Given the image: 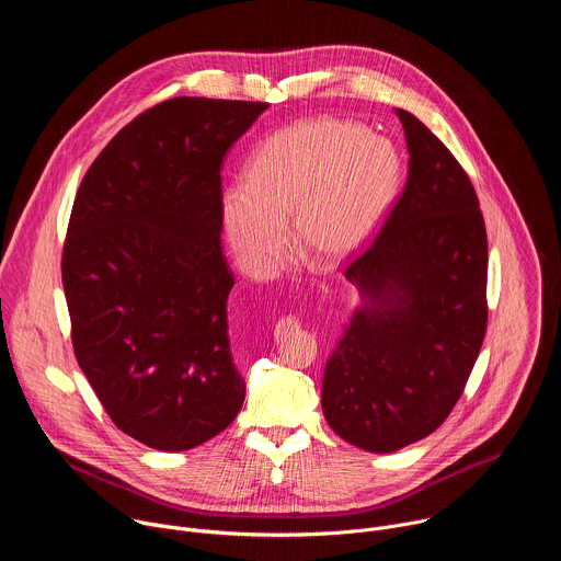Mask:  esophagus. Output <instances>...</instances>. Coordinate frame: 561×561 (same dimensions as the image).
Segmentation results:
<instances>
[{"label": "esophagus", "instance_id": "esophagus-1", "mask_svg": "<svg viewBox=\"0 0 561 561\" xmlns=\"http://www.w3.org/2000/svg\"><path fill=\"white\" fill-rule=\"evenodd\" d=\"M293 327H297V322H295V319H293V317H284V319H282V322L277 324V331H279V329H286V331H288V329H293Z\"/></svg>", "mask_w": 561, "mask_h": 561}]
</instances>
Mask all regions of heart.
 Wrapping results in <instances>:
<instances>
[{
	"label": "heart",
	"instance_id": "heart-1",
	"mask_svg": "<svg viewBox=\"0 0 561 561\" xmlns=\"http://www.w3.org/2000/svg\"><path fill=\"white\" fill-rule=\"evenodd\" d=\"M402 157L386 137L340 117L299 119L251 154L247 182L221 193L228 244L255 277H268L295 242L319 264L353 257L388 215Z\"/></svg>",
	"mask_w": 561,
	"mask_h": 561
}]
</instances>
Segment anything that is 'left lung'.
<instances>
[{
  "mask_svg": "<svg viewBox=\"0 0 561 561\" xmlns=\"http://www.w3.org/2000/svg\"><path fill=\"white\" fill-rule=\"evenodd\" d=\"M409 180L373 244L346 268L359 288L322 381L331 428L368 453H394L442 426L486 333L489 242L474 188L453 152L394 108Z\"/></svg>",
  "mask_w": 561,
  "mask_h": 561,
  "instance_id": "left-lung-1",
  "label": "left lung"
}]
</instances>
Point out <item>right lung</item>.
I'll return each instance as SVG.
<instances>
[{
    "instance_id": "add662e5",
    "label": "right lung",
    "mask_w": 561,
    "mask_h": 561,
    "mask_svg": "<svg viewBox=\"0 0 561 561\" xmlns=\"http://www.w3.org/2000/svg\"><path fill=\"white\" fill-rule=\"evenodd\" d=\"M268 108L175 98L124 126L77 191L61 257L72 348L115 426L188 450L239 413L221 162Z\"/></svg>"
}]
</instances>
